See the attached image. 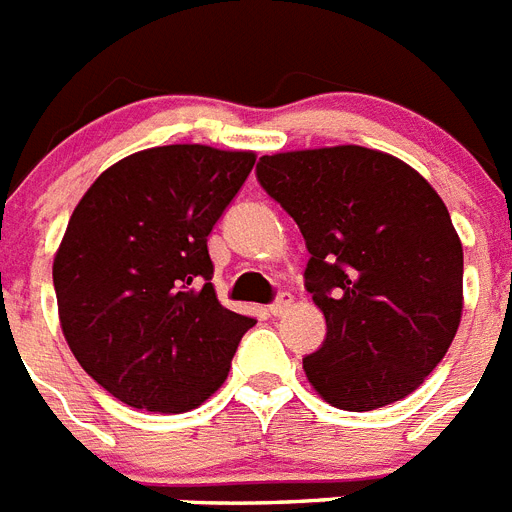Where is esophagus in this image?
I'll return each instance as SVG.
<instances>
[{"mask_svg":"<svg viewBox=\"0 0 512 512\" xmlns=\"http://www.w3.org/2000/svg\"><path fill=\"white\" fill-rule=\"evenodd\" d=\"M291 304H294V296L286 294V291H283V294H278L276 302L270 304V315L283 317V315H286V312H289V309H291Z\"/></svg>","mask_w":512,"mask_h":512,"instance_id":"obj_1","label":"esophagus"}]
</instances>
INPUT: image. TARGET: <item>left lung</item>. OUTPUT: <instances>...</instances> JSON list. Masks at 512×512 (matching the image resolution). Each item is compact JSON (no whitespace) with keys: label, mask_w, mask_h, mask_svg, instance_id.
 <instances>
[{"label":"left lung","mask_w":512,"mask_h":512,"mask_svg":"<svg viewBox=\"0 0 512 512\" xmlns=\"http://www.w3.org/2000/svg\"><path fill=\"white\" fill-rule=\"evenodd\" d=\"M257 182L309 249L304 286L328 325L304 356L312 388L343 411L414 393L463 312V247L432 184L362 145L263 156Z\"/></svg>","instance_id":"8db88e82"}]
</instances>
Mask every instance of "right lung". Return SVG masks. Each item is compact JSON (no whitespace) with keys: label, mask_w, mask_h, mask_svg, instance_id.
<instances>
[{"label":"right lung","mask_w":512,"mask_h":512,"mask_svg":"<svg viewBox=\"0 0 512 512\" xmlns=\"http://www.w3.org/2000/svg\"><path fill=\"white\" fill-rule=\"evenodd\" d=\"M252 166V150L148 148L109 166L72 210L54 257L62 333L80 367L132 409H197L255 325L218 302L208 255Z\"/></svg>","instance_id":"1"}]
</instances>
